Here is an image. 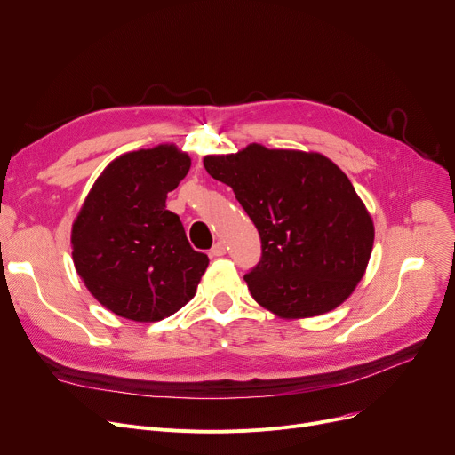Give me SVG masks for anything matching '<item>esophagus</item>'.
I'll return each instance as SVG.
<instances>
[{"label":"esophagus","mask_w":455,"mask_h":455,"mask_svg":"<svg viewBox=\"0 0 455 455\" xmlns=\"http://www.w3.org/2000/svg\"><path fill=\"white\" fill-rule=\"evenodd\" d=\"M210 254H212V256H215V258L225 256V254H227V247H225V243H223V242L213 243V247L210 249Z\"/></svg>","instance_id":"obj_1"}]
</instances>
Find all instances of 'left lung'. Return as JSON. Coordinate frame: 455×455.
I'll return each instance as SVG.
<instances>
[{
    "instance_id": "8db88e82",
    "label": "left lung",
    "mask_w": 455,
    "mask_h": 455,
    "mask_svg": "<svg viewBox=\"0 0 455 455\" xmlns=\"http://www.w3.org/2000/svg\"><path fill=\"white\" fill-rule=\"evenodd\" d=\"M230 186L261 240L243 278L258 304L283 319L315 317L345 302L365 275L374 243L371 215L348 177L319 153L251 143L204 156Z\"/></svg>"
}]
</instances>
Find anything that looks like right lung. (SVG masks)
I'll use <instances>...</instances> for the list:
<instances>
[{
	"instance_id": "obj_1",
	"label": "right lung",
	"mask_w": 455,
	"mask_h": 455,
	"mask_svg": "<svg viewBox=\"0 0 455 455\" xmlns=\"http://www.w3.org/2000/svg\"><path fill=\"white\" fill-rule=\"evenodd\" d=\"M189 165L175 146L122 155L93 182L71 228L79 276L119 317L160 321L196 295L208 256L191 249L179 215L165 210Z\"/></svg>"
}]
</instances>
